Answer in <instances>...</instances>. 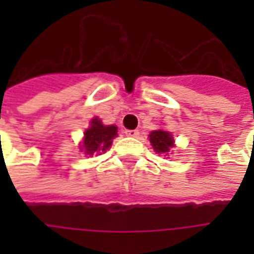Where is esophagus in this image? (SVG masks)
Instances as JSON below:
<instances>
[{"mask_svg":"<svg viewBox=\"0 0 254 254\" xmlns=\"http://www.w3.org/2000/svg\"><path fill=\"white\" fill-rule=\"evenodd\" d=\"M125 134L127 135V137H133V138H137L139 135V131L137 130V129H133V130H127L125 131Z\"/></svg>","mask_w":254,"mask_h":254,"instance_id":"esophagus-1","label":"esophagus"}]
</instances>
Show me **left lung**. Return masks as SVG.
<instances>
[{"instance_id": "1", "label": "left lung", "mask_w": 254, "mask_h": 254, "mask_svg": "<svg viewBox=\"0 0 254 254\" xmlns=\"http://www.w3.org/2000/svg\"><path fill=\"white\" fill-rule=\"evenodd\" d=\"M151 146L158 154H169L174 147L173 134L166 130H154L149 134Z\"/></svg>"}]
</instances>
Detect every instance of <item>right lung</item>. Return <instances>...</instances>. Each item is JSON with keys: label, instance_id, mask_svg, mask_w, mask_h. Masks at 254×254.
Listing matches in <instances>:
<instances>
[{"label": "right lung", "instance_id": "1", "mask_svg": "<svg viewBox=\"0 0 254 254\" xmlns=\"http://www.w3.org/2000/svg\"><path fill=\"white\" fill-rule=\"evenodd\" d=\"M91 127L84 131L81 150L87 155H100L112 146L113 138L117 137L116 125H103L97 117L92 119Z\"/></svg>", "mask_w": 254, "mask_h": 254}]
</instances>
